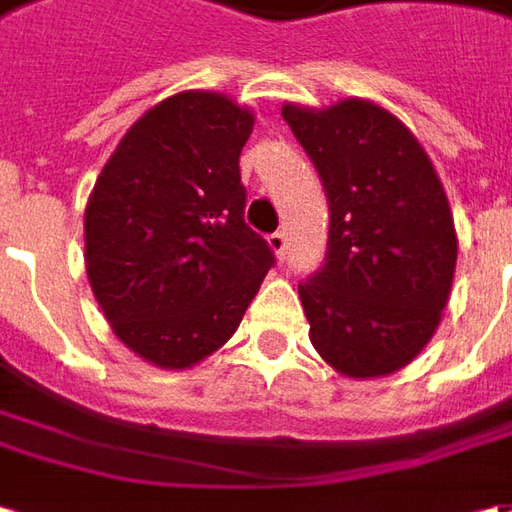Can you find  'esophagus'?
I'll return each instance as SVG.
<instances>
[{"mask_svg": "<svg viewBox=\"0 0 512 512\" xmlns=\"http://www.w3.org/2000/svg\"><path fill=\"white\" fill-rule=\"evenodd\" d=\"M269 246L274 249V255L283 260L285 257V246H288V235L285 232H271L269 235Z\"/></svg>", "mask_w": 512, "mask_h": 512, "instance_id": "obj_1", "label": "esophagus"}]
</instances>
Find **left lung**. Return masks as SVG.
Segmentation results:
<instances>
[{
	"instance_id": "8db88e82",
	"label": "left lung",
	"mask_w": 512,
	"mask_h": 512,
	"mask_svg": "<svg viewBox=\"0 0 512 512\" xmlns=\"http://www.w3.org/2000/svg\"><path fill=\"white\" fill-rule=\"evenodd\" d=\"M328 196L325 263L300 283L319 356L350 378L406 367L446 308L457 235L429 156L389 111L283 106Z\"/></svg>"
}]
</instances>
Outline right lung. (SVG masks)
I'll return each instance as SVG.
<instances>
[{
  "mask_svg": "<svg viewBox=\"0 0 512 512\" xmlns=\"http://www.w3.org/2000/svg\"><path fill=\"white\" fill-rule=\"evenodd\" d=\"M252 111L182 92L145 111L86 204V274L114 333L184 370L238 330L274 252L246 227L241 148Z\"/></svg>",
  "mask_w": 512,
  "mask_h": 512,
  "instance_id": "obj_1",
  "label": "right lung"
}]
</instances>
